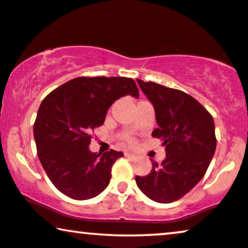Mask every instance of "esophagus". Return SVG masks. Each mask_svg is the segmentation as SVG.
Listing matches in <instances>:
<instances>
[{
	"label": "esophagus",
	"mask_w": 248,
	"mask_h": 248,
	"mask_svg": "<svg viewBox=\"0 0 248 248\" xmlns=\"http://www.w3.org/2000/svg\"><path fill=\"white\" fill-rule=\"evenodd\" d=\"M124 156H126V157H130V158H135V157H136V156H135V154L129 153V152H127V153H124Z\"/></svg>",
	"instance_id": "esophagus-1"
}]
</instances>
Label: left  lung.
Here are the masks:
<instances>
[{
	"mask_svg": "<svg viewBox=\"0 0 248 248\" xmlns=\"http://www.w3.org/2000/svg\"><path fill=\"white\" fill-rule=\"evenodd\" d=\"M153 104L157 128L152 136L166 146V158L152 161L151 173L136 176V184L148 199L172 203L193 189L205 174L217 147L212 115L184 92L137 79Z\"/></svg>",
	"mask_w": 248,
	"mask_h": 248,
	"instance_id": "obj_1",
	"label": "left lung"
}]
</instances>
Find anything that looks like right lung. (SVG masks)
I'll list each match as a JSON object with an SVG mask.
<instances>
[{
	"label": "right lung",
	"mask_w": 248,
	"mask_h": 248,
	"mask_svg": "<svg viewBox=\"0 0 248 248\" xmlns=\"http://www.w3.org/2000/svg\"><path fill=\"white\" fill-rule=\"evenodd\" d=\"M138 98L135 81L124 77H79L51 92L34 124L37 154L52 184L74 200L101 194L122 152L90 150L92 131L104 124L108 108L120 97Z\"/></svg>",
	"instance_id": "right-lung-1"
}]
</instances>
